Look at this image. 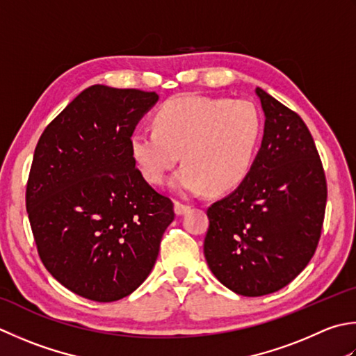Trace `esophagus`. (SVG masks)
Segmentation results:
<instances>
[{
	"label": "esophagus",
	"instance_id": "obj_1",
	"mask_svg": "<svg viewBox=\"0 0 356 356\" xmlns=\"http://www.w3.org/2000/svg\"><path fill=\"white\" fill-rule=\"evenodd\" d=\"M174 211H176V214H185L186 211H190V205L182 204V202L176 200V202H174Z\"/></svg>",
	"mask_w": 356,
	"mask_h": 356
}]
</instances>
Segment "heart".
<instances>
[{"label": "heart", "instance_id": "obj_1", "mask_svg": "<svg viewBox=\"0 0 356 356\" xmlns=\"http://www.w3.org/2000/svg\"><path fill=\"white\" fill-rule=\"evenodd\" d=\"M261 137L262 118L252 102L179 97L157 111L154 129L131 136L129 149L146 182L162 185L182 152L185 165L172 177V190L219 194L247 179Z\"/></svg>", "mask_w": 356, "mask_h": 356}]
</instances>
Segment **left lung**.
Here are the masks:
<instances>
[{"mask_svg":"<svg viewBox=\"0 0 356 356\" xmlns=\"http://www.w3.org/2000/svg\"><path fill=\"white\" fill-rule=\"evenodd\" d=\"M266 128L247 179L208 207L204 253L213 275L234 293L281 290L315 254L325 213L327 182L307 124L256 88Z\"/></svg>","mask_w":356,"mask_h":356,"instance_id":"left-lung-1","label":"left lung"}]
</instances>
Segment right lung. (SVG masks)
Returning <instances> with one entry per match:
<instances>
[{"instance_id":"1","label":"right lung","mask_w":356,"mask_h":356,"mask_svg":"<svg viewBox=\"0 0 356 356\" xmlns=\"http://www.w3.org/2000/svg\"><path fill=\"white\" fill-rule=\"evenodd\" d=\"M157 100L140 89L90 86L47 124L33 152L26 208L40 259L90 301L131 295L174 220L172 200L146 182L129 149Z\"/></svg>"}]
</instances>
